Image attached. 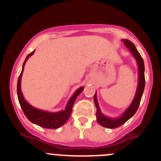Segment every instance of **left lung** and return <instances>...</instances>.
<instances>
[{"label":"left lung","instance_id":"left-lung-1","mask_svg":"<svg viewBox=\"0 0 161 161\" xmlns=\"http://www.w3.org/2000/svg\"><path fill=\"white\" fill-rule=\"evenodd\" d=\"M124 42V44L125 45L126 47L129 48V50L131 54L136 58L138 64V68H139V84H138L137 90H136V95H135L134 99L129 106V108L124 112L122 115L118 118H110L107 116L103 115L100 111V108H99L98 102L97 99V92L94 95V103H95L96 108H97V122L100 125L103 126L108 129H115L119 126L122 125L123 124L126 122L129 119H130L131 117L136 114L138 108L140 103L141 99H142V93H143L144 88H145V75H144V61L142 58L141 57L140 53H139L136 46L129 40H122Z\"/></svg>","mask_w":161,"mask_h":161}]
</instances>
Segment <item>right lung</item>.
<instances>
[{
	"label": "right lung",
	"mask_w": 161,
	"mask_h": 161,
	"mask_svg": "<svg viewBox=\"0 0 161 161\" xmlns=\"http://www.w3.org/2000/svg\"><path fill=\"white\" fill-rule=\"evenodd\" d=\"M34 52H35V50L31 52L30 54L26 57L23 63V65H22V72H21L20 75H19L17 83L18 99H19L20 106L24 114H25V117L30 120L31 122L34 123V124L37 125L39 126H41L43 128H45V129H58V128L62 126L64 124H65L66 121L69 120L71 111H72V107L73 104H74L75 100H76L78 96L82 92V91L83 90V87H80V88H79L75 91V92L73 94V96L71 97L69 101L68 102L67 106H66L65 109L64 111L51 113V112L39 110L37 108H35L32 106H31L30 103L24 99L22 92L21 91V79H22V71L24 70V66H25V62L28 60V58L33 54Z\"/></svg>",
	"instance_id": "obj_1"
}]
</instances>
